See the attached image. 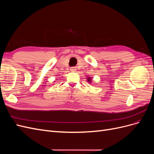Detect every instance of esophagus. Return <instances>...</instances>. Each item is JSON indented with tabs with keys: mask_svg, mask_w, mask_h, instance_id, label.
I'll list each match as a JSON object with an SVG mask.
<instances>
[{
	"mask_svg": "<svg viewBox=\"0 0 154 154\" xmlns=\"http://www.w3.org/2000/svg\"><path fill=\"white\" fill-rule=\"evenodd\" d=\"M76 69L75 67H71V71H73V72H74V71H76Z\"/></svg>",
	"mask_w": 154,
	"mask_h": 154,
	"instance_id": "obj_1",
	"label": "esophagus"
}]
</instances>
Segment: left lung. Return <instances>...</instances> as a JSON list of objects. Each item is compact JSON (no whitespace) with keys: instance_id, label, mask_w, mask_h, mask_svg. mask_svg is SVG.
<instances>
[{"instance_id":"left-lung-1","label":"left lung","mask_w":154,"mask_h":154,"mask_svg":"<svg viewBox=\"0 0 154 154\" xmlns=\"http://www.w3.org/2000/svg\"><path fill=\"white\" fill-rule=\"evenodd\" d=\"M87 80H88V82H91V78H90V77H88Z\"/></svg>"}]
</instances>
